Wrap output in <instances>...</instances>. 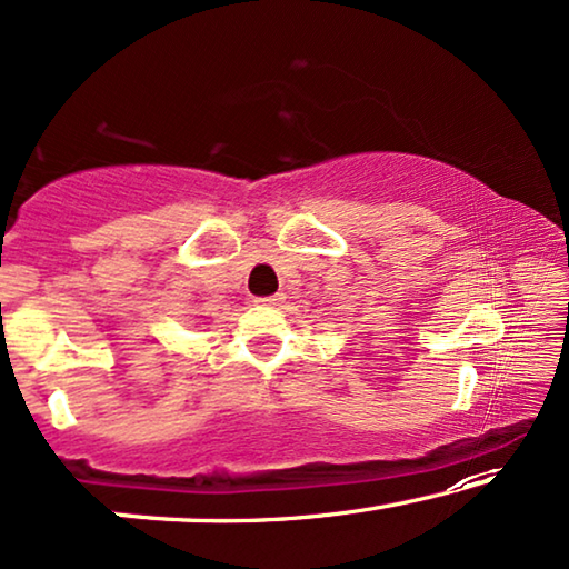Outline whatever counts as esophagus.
Returning <instances> with one entry per match:
<instances>
[{"label": "esophagus", "mask_w": 569, "mask_h": 569, "mask_svg": "<svg viewBox=\"0 0 569 569\" xmlns=\"http://www.w3.org/2000/svg\"><path fill=\"white\" fill-rule=\"evenodd\" d=\"M256 302H259V306H267V308H277V306H282V302H284V295H269V298H256Z\"/></svg>", "instance_id": "obj_1"}]
</instances>
